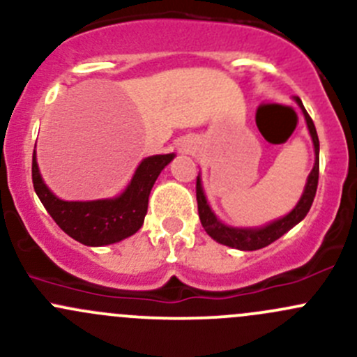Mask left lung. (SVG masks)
I'll return each mask as SVG.
<instances>
[{
	"instance_id": "left-lung-1",
	"label": "left lung",
	"mask_w": 357,
	"mask_h": 357,
	"mask_svg": "<svg viewBox=\"0 0 357 357\" xmlns=\"http://www.w3.org/2000/svg\"><path fill=\"white\" fill-rule=\"evenodd\" d=\"M295 102L298 103L302 112H304L305 122H307L309 132H311L312 143H314V167H312L311 174H309L307 183H305L304 193H302L301 200L295 205L294 211L289 212L285 218L278 219V221H273L271 225L264 226V228H233V226H226L225 222L219 221L215 218L214 212L208 207L207 199L204 195V190H202V181L200 176H197V204H199V215L200 222L204 226V229L207 231V235L211 238H214L215 242L222 243V245H228L233 248H238V250H259V248L268 247L269 243H273L275 240H278L280 236L285 235L289 229L294 228L295 225L302 221V219L307 215L309 208H311L312 200L316 197V190H318V178H319V139L318 132H316L314 122L309 117V114L305 112L304 105H302L301 98H295Z\"/></svg>"
}]
</instances>
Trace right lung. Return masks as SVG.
<instances>
[{"instance_id":"1","label":"right lung","mask_w":357,"mask_h":357,"mask_svg":"<svg viewBox=\"0 0 357 357\" xmlns=\"http://www.w3.org/2000/svg\"><path fill=\"white\" fill-rule=\"evenodd\" d=\"M172 158H174V153L146 157L138 165L128 188L115 199L66 202L53 195L48 186L45 185L41 174H39L34 150L32 153V185L53 221L70 238L89 247L110 245V243L121 242V240L135 235L142 228L153 183L157 181L160 171Z\"/></svg>"}]
</instances>
